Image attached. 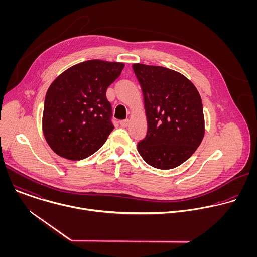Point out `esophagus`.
<instances>
[{"instance_id":"obj_1","label":"esophagus","mask_w":257,"mask_h":257,"mask_svg":"<svg viewBox=\"0 0 257 257\" xmlns=\"http://www.w3.org/2000/svg\"><path fill=\"white\" fill-rule=\"evenodd\" d=\"M120 125H121V127L126 128V127L129 125V120H123V121H121V122H120Z\"/></svg>"}]
</instances>
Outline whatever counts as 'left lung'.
<instances>
[{"label": "left lung", "instance_id": "left-lung-1", "mask_svg": "<svg viewBox=\"0 0 257 257\" xmlns=\"http://www.w3.org/2000/svg\"><path fill=\"white\" fill-rule=\"evenodd\" d=\"M141 86L148 132L137 150L150 166L169 170L187 161L204 135L201 97L180 73L143 64L132 66Z\"/></svg>", "mask_w": 257, "mask_h": 257}]
</instances>
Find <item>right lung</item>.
<instances>
[{"instance_id":"obj_1","label":"right lung","mask_w":257,"mask_h":257,"mask_svg":"<svg viewBox=\"0 0 257 257\" xmlns=\"http://www.w3.org/2000/svg\"><path fill=\"white\" fill-rule=\"evenodd\" d=\"M123 63L85 61L63 72L49 87L43 130L60 157L80 161L98 151L114 130L106 89L120 75Z\"/></svg>"}]
</instances>
